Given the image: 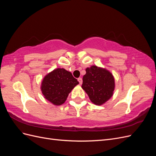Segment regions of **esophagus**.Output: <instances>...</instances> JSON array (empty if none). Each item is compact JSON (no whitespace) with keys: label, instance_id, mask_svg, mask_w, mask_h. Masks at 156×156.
Returning <instances> with one entry per match:
<instances>
[{"label":"esophagus","instance_id":"34e87169","mask_svg":"<svg viewBox=\"0 0 156 156\" xmlns=\"http://www.w3.org/2000/svg\"><path fill=\"white\" fill-rule=\"evenodd\" d=\"M77 80H78V81H79V83L80 84H81L83 83V79H82V78L79 77V78L77 79Z\"/></svg>","mask_w":156,"mask_h":156}]
</instances>
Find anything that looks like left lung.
<instances>
[{"instance_id":"left-lung-1","label":"left lung","mask_w":156,"mask_h":156,"mask_svg":"<svg viewBox=\"0 0 156 156\" xmlns=\"http://www.w3.org/2000/svg\"><path fill=\"white\" fill-rule=\"evenodd\" d=\"M82 88L92 103L101 105L112 96L115 79L108 71L92 66L86 69V74L83 77Z\"/></svg>"}]
</instances>
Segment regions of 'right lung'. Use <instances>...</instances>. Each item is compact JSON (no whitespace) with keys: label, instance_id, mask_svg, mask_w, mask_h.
<instances>
[{"label":"right lung","instance_id":"1","mask_svg":"<svg viewBox=\"0 0 156 156\" xmlns=\"http://www.w3.org/2000/svg\"><path fill=\"white\" fill-rule=\"evenodd\" d=\"M79 84L72 73L63 68H57L48 74L41 83L44 98L55 105L63 104L69 93Z\"/></svg>","mask_w":156,"mask_h":156}]
</instances>
